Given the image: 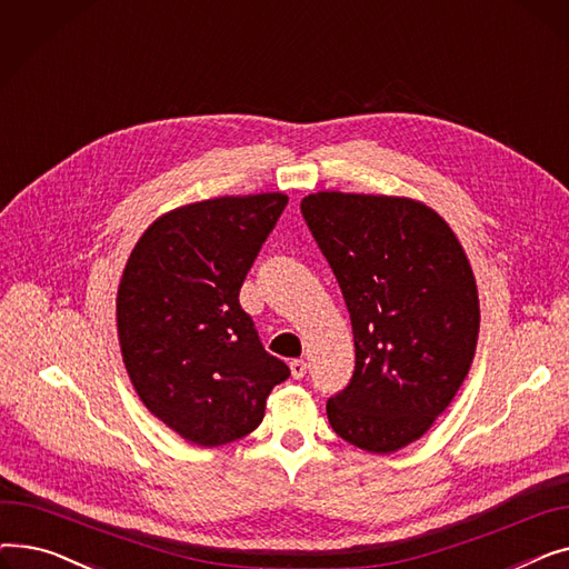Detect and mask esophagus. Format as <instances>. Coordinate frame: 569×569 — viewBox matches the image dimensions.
Masks as SVG:
<instances>
[{
    "mask_svg": "<svg viewBox=\"0 0 569 569\" xmlns=\"http://www.w3.org/2000/svg\"><path fill=\"white\" fill-rule=\"evenodd\" d=\"M290 376L295 380H302L307 376V362L305 360H292L290 362Z\"/></svg>",
    "mask_w": 569,
    "mask_h": 569,
    "instance_id": "esophagus-1",
    "label": "esophagus"
}]
</instances>
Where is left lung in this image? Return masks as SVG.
Returning <instances> with one entry per match:
<instances>
[{"label":"left lung","mask_w":569,"mask_h":569,"mask_svg":"<svg viewBox=\"0 0 569 569\" xmlns=\"http://www.w3.org/2000/svg\"><path fill=\"white\" fill-rule=\"evenodd\" d=\"M300 207L355 339L352 378L327 401V420L360 450L397 452L468 376L480 332L470 262L442 217L410 198L320 191Z\"/></svg>","instance_id":"8db88e82"}]
</instances>
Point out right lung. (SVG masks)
<instances>
[{"instance_id": "add662e5", "label": "right lung", "mask_w": 569, "mask_h": 569, "mask_svg": "<svg viewBox=\"0 0 569 569\" xmlns=\"http://www.w3.org/2000/svg\"><path fill=\"white\" fill-rule=\"evenodd\" d=\"M286 204L283 193H258L172 209L142 232L119 281L129 378L147 410L193 445L251 433L269 392L290 376L239 307V288Z\"/></svg>"}]
</instances>
